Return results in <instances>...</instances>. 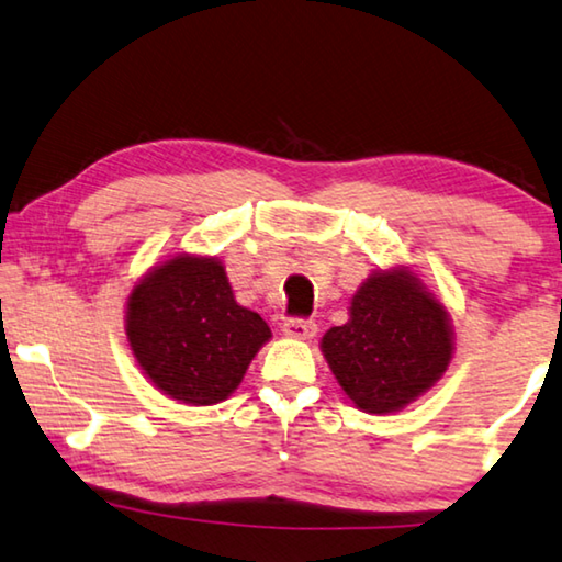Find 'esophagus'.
Listing matches in <instances>:
<instances>
[{"instance_id": "34e87169", "label": "esophagus", "mask_w": 562, "mask_h": 562, "mask_svg": "<svg viewBox=\"0 0 562 562\" xmlns=\"http://www.w3.org/2000/svg\"><path fill=\"white\" fill-rule=\"evenodd\" d=\"M282 333L288 335V337H292V340H310V337H315L317 325L313 323V319L292 317V319H284Z\"/></svg>"}]
</instances>
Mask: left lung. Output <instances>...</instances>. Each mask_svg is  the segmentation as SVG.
<instances>
[{
	"label": "left lung",
	"instance_id": "8db88e82",
	"mask_svg": "<svg viewBox=\"0 0 562 562\" xmlns=\"http://www.w3.org/2000/svg\"><path fill=\"white\" fill-rule=\"evenodd\" d=\"M319 352L350 403L368 415H393L435 387L452 358L448 305L409 265L370 272L329 327Z\"/></svg>",
	"mask_w": 562,
	"mask_h": 562
}]
</instances>
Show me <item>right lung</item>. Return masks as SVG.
<instances>
[{
	"instance_id": "right-lung-1",
	"label": "right lung",
	"mask_w": 562,
	"mask_h": 562,
	"mask_svg": "<svg viewBox=\"0 0 562 562\" xmlns=\"http://www.w3.org/2000/svg\"><path fill=\"white\" fill-rule=\"evenodd\" d=\"M124 335L142 375L182 405H217L272 340L255 310L235 300L225 262L175 252L142 274L124 302Z\"/></svg>"
}]
</instances>
